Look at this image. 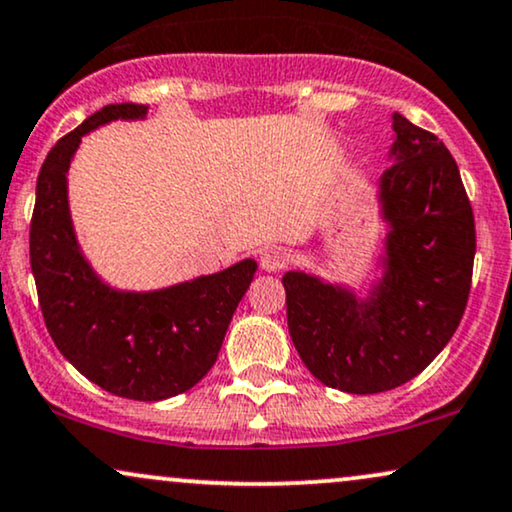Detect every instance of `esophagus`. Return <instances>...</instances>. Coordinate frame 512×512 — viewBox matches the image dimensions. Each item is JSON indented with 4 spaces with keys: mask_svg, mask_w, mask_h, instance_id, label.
Returning <instances> with one entry per match:
<instances>
[{
    "mask_svg": "<svg viewBox=\"0 0 512 512\" xmlns=\"http://www.w3.org/2000/svg\"><path fill=\"white\" fill-rule=\"evenodd\" d=\"M286 264H288V257L281 248H264L260 252V267L264 271H269V274H274V271H281L283 267H286Z\"/></svg>",
    "mask_w": 512,
    "mask_h": 512,
    "instance_id": "obj_1",
    "label": "esophagus"
}]
</instances>
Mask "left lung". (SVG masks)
Masks as SVG:
<instances>
[{"label":"left lung","instance_id":"left-lung-1","mask_svg":"<svg viewBox=\"0 0 512 512\" xmlns=\"http://www.w3.org/2000/svg\"><path fill=\"white\" fill-rule=\"evenodd\" d=\"M394 163L380 177L383 278L366 297L304 271L283 276L293 345L323 385L375 394L409 383L446 347L468 304L475 217L454 155L392 115Z\"/></svg>","mask_w":512,"mask_h":512}]
</instances>
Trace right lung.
Masks as SVG:
<instances>
[{
  "label": "right lung",
  "mask_w": 512,
  "mask_h": 512,
  "mask_svg": "<svg viewBox=\"0 0 512 512\" xmlns=\"http://www.w3.org/2000/svg\"><path fill=\"white\" fill-rule=\"evenodd\" d=\"M146 111L139 103H111L51 148L37 177L30 267L58 352L115 397L160 401L191 390L215 366L257 262L151 293L115 290L94 274L70 219V160L84 134L113 120H144Z\"/></svg>",
  "instance_id": "right-lung-1"
}]
</instances>
